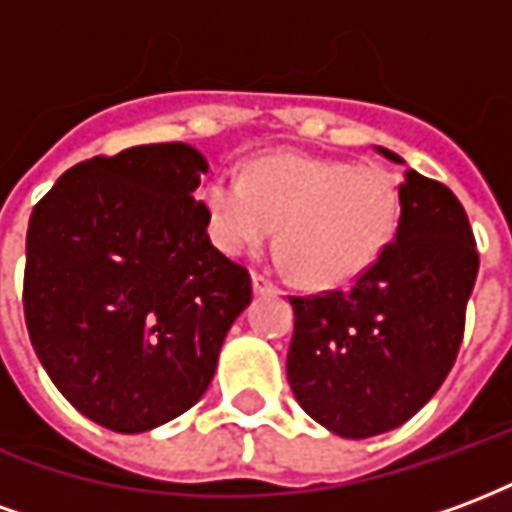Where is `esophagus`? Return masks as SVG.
<instances>
[{
    "instance_id": "34e87169",
    "label": "esophagus",
    "mask_w": 512,
    "mask_h": 512,
    "mask_svg": "<svg viewBox=\"0 0 512 512\" xmlns=\"http://www.w3.org/2000/svg\"><path fill=\"white\" fill-rule=\"evenodd\" d=\"M252 290H255L257 296H263V293H271V290H274V282L263 277V274H252Z\"/></svg>"
}]
</instances>
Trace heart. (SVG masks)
Masks as SVG:
<instances>
[{
  "instance_id": "heart-1",
  "label": "heart",
  "mask_w": 512,
  "mask_h": 512,
  "mask_svg": "<svg viewBox=\"0 0 512 512\" xmlns=\"http://www.w3.org/2000/svg\"><path fill=\"white\" fill-rule=\"evenodd\" d=\"M211 238L227 255L263 246L277 228L279 255L304 288H343L376 266L400 216L389 169L277 150L255 156L241 180L216 175L200 189Z\"/></svg>"
}]
</instances>
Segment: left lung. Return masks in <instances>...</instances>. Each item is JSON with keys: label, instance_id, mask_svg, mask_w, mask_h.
Returning a JSON list of instances; mask_svg holds the SVG:
<instances>
[{"label": "left lung", "instance_id": "left-lung-1", "mask_svg": "<svg viewBox=\"0 0 512 512\" xmlns=\"http://www.w3.org/2000/svg\"><path fill=\"white\" fill-rule=\"evenodd\" d=\"M477 268L458 197L406 169L395 241L376 266L351 290L290 299L288 381L299 406L343 439H370L414 417L455 365Z\"/></svg>", "mask_w": 512, "mask_h": 512}]
</instances>
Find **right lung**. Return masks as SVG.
Instances as JSON below:
<instances>
[{
    "mask_svg": "<svg viewBox=\"0 0 512 512\" xmlns=\"http://www.w3.org/2000/svg\"><path fill=\"white\" fill-rule=\"evenodd\" d=\"M208 161L183 142L95 156L29 216L24 318L65 400L115 433L189 411L252 301L194 200Z\"/></svg>",
    "mask_w": 512,
    "mask_h": 512,
    "instance_id": "right-lung-1",
    "label": "right lung"
}]
</instances>
